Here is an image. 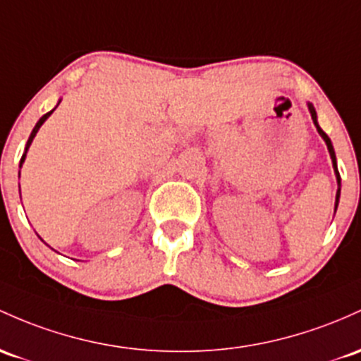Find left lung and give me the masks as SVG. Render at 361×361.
<instances>
[{"mask_svg": "<svg viewBox=\"0 0 361 361\" xmlns=\"http://www.w3.org/2000/svg\"><path fill=\"white\" fill-rule=\"evenodd\" d=\"M308 109H310V113H312V120H314V123H315V126H317V130H319V133L320 135H322V138L324 140H326V144H327V149H329V154H331V159H332V166H334V171H336V176H338V183H339V187H341V178H339V171H338V164H336V154H334V149H332V144H331V138H329L327 135H326V132H324L322 128H320L319 126V123H317V113H315V109H314V106H308ZM339 192H341V188H338V193H336V205H334V211L336 209H338V202H339Z\"/></svg>", "mask_w": 361, "mask_h": 361, "instance_id": "1", "label": "left lung"}]
</instances>
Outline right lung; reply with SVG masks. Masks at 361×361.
Instances as JSON below:
<instances>
[{"label": "right lung", "mask_w": 361, "mask_h": 361, "mask_svg": "<svg viewBox=\"0 0 361 361\" xmlns=\"http://www.w3.org/2000/svg\"><path fill=\"white\" fill-rule=\"evenodd\" d=\"M53 111H54V109H53ZM53 111H49V113H46V114H44V116H42V118H41V120H39V121H37V125H35V126H34L32 133H30L29 140H27V147H25V152H23L22 159H20V166H22V162H23V161H25V154H27V149H29V145H30V144H32V140H34L35 133H37V130H39V128H41V125H42V123H44V121L47 120V118H49V116H51V113H53Z\"/></svg>", "instance_id": "right-lung-1"}]
</instances>
